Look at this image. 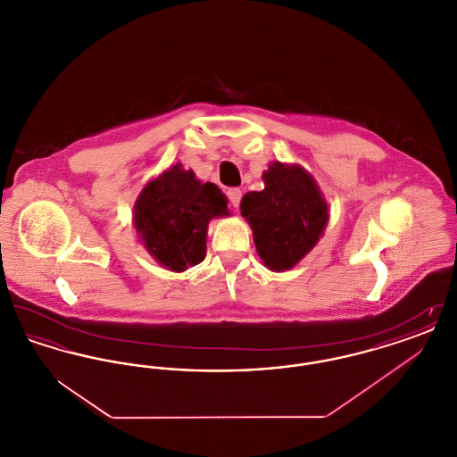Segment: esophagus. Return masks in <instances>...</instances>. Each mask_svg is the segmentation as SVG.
Here are the masks:
<instances>
[{"label": "esophagus", "mask_w": 457, "mask_h": 457, "mask_svg": "<svg viewBox=\"0 0 457 457\" xmlns=\"http://www.w3.org/2000/svg\"><path fill=\"white\" fill-rule=\"evenodd\" d=\"M228 198H229L233 207H238L239 202H241V190L239 188H229L228 190Z\"/></svg>", "instance_id": "obj_1"}]
</instances>
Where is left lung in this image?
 <instances>
[{"label": "left lung", "mask_w": 457, "mask_h": 457, "mask_svg": "<svg viewBox=\"0 0 457 457\" xmlns=\"http://www.w3.org/2000/svg\"><path fill=\"white\" fill-rule=\"evenodd\" d=\"M265 188L241 200V216L253 229L262 262L281 272L315 246L326 229L327 204L313 178L300 166L274 162L263 173Z\"/></svg>", "instance_id": "left-lung-1"}]
</instances>
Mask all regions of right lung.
<instances>
[{
  "instance_id": "right-lung-1",
  "label": "right lung",
  "mask_w": 457,
  "mask_h": 457,
  "mask_svg": "<svg viewBox=\"0 0 457 457\" xmlns=\"http://www.w3.org/2000/svg\"><path fill=\"white\" fill-rule=\"evenodd\" d=\"M228 198L218 185L200 183L194 171L176 164L147 183L133 219L142 243L155 261L183 272L205 259L207 224L228 216Z\"/></svg>"
}]
</instances>
